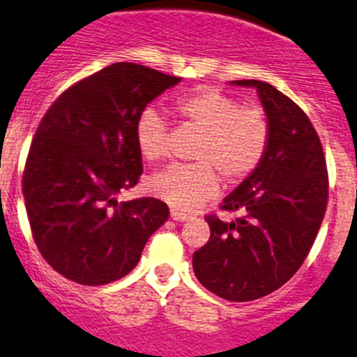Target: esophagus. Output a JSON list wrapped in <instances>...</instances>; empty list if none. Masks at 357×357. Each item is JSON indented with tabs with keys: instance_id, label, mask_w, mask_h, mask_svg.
I'll list each match as a JSON object with an SVG mask.
<instances>
[{
	"instance_id": "obj_1",
	"label": "esophagus",
	"mask_w": 357,
	"mask_h": 357,
	"mask_svg": "<svg viewBox=\"0 0 357 357\" xmlns=\"http://www.w3.org/2000/svg\"><path fill=\"white\" fill-rule=\"evenodd\" d=\"M171 218L176 220V222H185V220H188L190 216L186 215V213L178 211V209H171Z\"/></svg>"
}]
</instances>
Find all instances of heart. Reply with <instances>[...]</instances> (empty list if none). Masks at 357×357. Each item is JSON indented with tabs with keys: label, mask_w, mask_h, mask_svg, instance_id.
Masks as SVG:
<instances>
[{
	"label": "heart",
	"mask_w": 357,
	"mask_h": 357,
	"mask_svg": "<svg viewBox=\"0 0 357 357\" xmlns=\"http://www.w3.org/2000/svg\"><path fill=\"white\" fill-rule=\"evenodd\" d=\"M172 111L201 133L190 153L195 163L169 167L149 179L151 194L172 208L194 211L218 194V176L225 185H238L257 171L268 153L271 123L262 107L241 105L220 89L197 88L178 96ZM135 144L146 162L167 158V119L146 109L135 123Z\"/></svg>",
	"instance_id": "b5f03b06"
}]
</instances>
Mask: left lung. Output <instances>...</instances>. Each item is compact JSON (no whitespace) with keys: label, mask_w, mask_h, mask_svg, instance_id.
<instances>
[{"label":"left lung","mask_w":357,"mask_h":357,"mask_svg":"<svg viewBox=\"0 0 357 357\" xmlns=\"http://www.w3.org/2000/svg\"><path fill=\"white\" fill-rule=\"evenodd\" d=\"M232 84L257 89L271 139L257 171L220 206L241 216H206L211 236L194 254V273L220 298L254 301L282 287L305 262L328 206V169L314 125L289 96L254 79Z\"/></svg>","instance_id":"1"}]
</instances>
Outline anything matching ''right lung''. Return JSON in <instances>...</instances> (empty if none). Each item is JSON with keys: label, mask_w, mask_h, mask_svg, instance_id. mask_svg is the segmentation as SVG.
Returning <instances> with one entry per match:
<instances>
[{"label": "right lung", "mask_w": 357, "mask_h": 357, "mask_svg": "<svg viewBox=\"0 0 357 357\" xmlns=\"http://www.w3.org/2000/svg\"><path fill=\"white\" fill-rule=\"evenodd\" d=\"M181 77L114 63L75 82L40 121L26 160L22 194L40 254L81 285L128 275L169 208L155 197L118 202L137 185L142 156L135 123Z\"/></svg>", "instance_id": "1"}]
</instances>
